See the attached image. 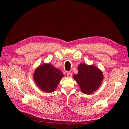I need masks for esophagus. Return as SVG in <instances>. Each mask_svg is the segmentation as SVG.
<instances>
[{
    "mask_svg": "<svg viewBox=\"0 0 129 129\" xmlns=\"http://www.w3.org/2000/svg\"><path fill=\"white\" fill-rule=\"evenodd\" d=\"M72 73H70V72H68V73H67V76L68 78H70V77H72Z\"/></svg>",
    "mask_w": 129,
    "mask_h": 129,
    "instance_id": "34e87169",
    "label": "esophagus"
}]
</instances>
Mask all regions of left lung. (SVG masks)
Masks as SVG:
<instances>
[{
	"mask_svg": "<svg viewBox=\"0 0 129 129\" xmlns=\"http://www.w3.org/2000/svg\"><path fill=\"white\" fill-rule=\"evenodd\" d=\"M78 73L73 75L81 92L90 95L96 90L103 80L101 71L94 65H87L81 63L78 66Z\"/></svg>",
	"mask_w": 129,
	"mask_h": 129,
	"instance_id": "left-lung-1",
	"label": "left lung"
}]
</instances>
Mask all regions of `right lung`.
<instances>
[{"instance_id": "1", "label": "right lung", "mask_w": 129, "mask_h": 129, "mask_svg": "<svg viewBox=\"0 0 129 129\" xmlns=\"http://www.w3.org/2000/svg\"><path fill=\"white\" fill-rule=\"evenodd\" d=\"M64 74L50 64H44L38 67L33 74L37 85L46 92H52L57 88Z\"/></svg>"}]
</instances>
